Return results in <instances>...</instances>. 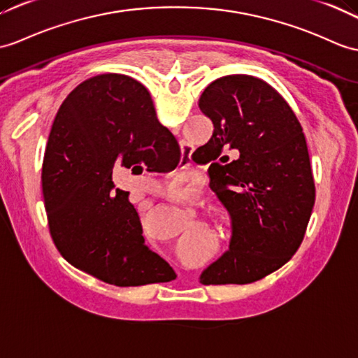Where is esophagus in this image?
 Listing matches in <instances>:
<instances>
[{
	"label": "esophagus",
	"mask_w": 358,
	"mask_h": 358,
	"mask_svg": "<svg viewBox=\"0 0 358 358\" xmlns=\"http://www.w3.org/2000/svg\"><path fill=\"white\" fill-rule=\"evenodd\" d=\"M190 154H192V149H190L187 145H185V149H182V157H181V164H189L190 162Z\"/></svg>",
	"instance_id": "obj_1"
}]
</instances>
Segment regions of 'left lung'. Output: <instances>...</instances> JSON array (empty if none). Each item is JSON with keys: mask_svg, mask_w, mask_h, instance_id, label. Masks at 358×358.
I'll list each match as a JSON object with an SVG mask.
<instances>
[{"mask_svg": "<svg viewBox=\"0 0 358 358\" xmlns=\"http://www.w3.org/2000/svg\"><path fill=\"white\" fill-rule=\"evenodd\" d=\"M198 106L213 123L201 146L210 189L234 230L229 252L199 282L250 284L287 264L303 241L315 199L306 140L285 99L248 74L213 80Z\"/></svg>", "mask_w": 358, "mask_h": 358, "instance_id": "1", "label": "left lung"}]
</instances>
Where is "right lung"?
I'll return each mask as SVG.
<instances>
[{
    "mask_svg": "<svg viewBox=\"0 0 358 358\" xmlns=\"http://www.w3.org/2000/svg\"><path fill=\"white\" fill-rule=\"evenodd\" d=\"M181 151L157 120L148 90L124 74H99L66 96L50 131L43 195L50 235L64 259L96 279L138 287L176 279L149 250L129 192L115 189L114 163L177 168Z\"/></svg>",
    "mask_w": 358,
    "mask_h": 358,
    "instance_id": "obj_1",
    "label": "right lung"
}]
</instances>
